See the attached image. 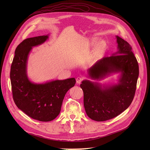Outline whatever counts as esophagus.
<instances>
[{"label":"esophagus","instance_id":"34e87169","mask_svg":"<svg viewBox=\"0 0 150 150\" xmlns=\"http://www.w3.org/2000/svg\"><path fill=\"white\" fill-rule=\"evenodd\" d=\"M83 78L82 77H80V76L77 77V78H76V83H77V84H80V83H81V82L83 81Z\"/></svg>","mask_w":150,"mask_h":150}]
</instances>
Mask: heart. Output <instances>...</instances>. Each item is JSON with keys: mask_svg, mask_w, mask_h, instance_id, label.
<instances>
[{"mask_svg": "<svg viewBox=\"0 0 150 150\" xmlns=\"http://www.w3.org/2000/svg\"><path fill=\"white\" fill-rule=\"evenodd\" d=\"M97 39H92L91 41L88 42V47H92L97 42ZM108 48V44L106 41L101 40L99 41L94 47L92 52L91 59L92 61H96L106 51Z\"/></svg>", "mask_w": 150, "mask_h": 150, "instance_id": "b5f03b06", "label": "heart"}]
</instances>
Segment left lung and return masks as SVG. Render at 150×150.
<instances>
[{"mask_svg": "<svg viewBox=\"0 0 150 150\" xmlns=\"http://www.w3.org/2000/svg\"><path fill=\"white\" fill-rule=\"evenodd\" d=\"M116 38L118 51L97 61L88 70V75L98 80L110 74L120 72L119 83L102 88L98 83L84 80L80 84L86 112L97 122L113 119L123 112L132 103L136 90L139 74L137 59L130 44L119 36Z\"/></svg>", "mask_w": 150, "mask_h": 150, "instance_id": "left-lung-1", "label": "left lung"}]
</instances>
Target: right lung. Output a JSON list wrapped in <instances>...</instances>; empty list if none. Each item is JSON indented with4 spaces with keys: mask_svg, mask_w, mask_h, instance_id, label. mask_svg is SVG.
I'll list each match as a JSON object with an SVG mask.
<instances>
[{
    "mask_svg": "<svg viewBox=\"0 0 150 150\" xmlns=\"http://www.w3.org/2000/svg\"><path fill=\"white\" fill-rule=\"evenodd\" d=\"M48 35L27 38L15 50L10 80L13 100L17 107L30 117L41 122H50L59 114L67 92L74 86V78L54 80L44 84L31 83L27 75L28 56L32 47L41 45Z\"/></svg>",
    "mask_w": 150,
    "mask_h": 150,
    "instance_id": "add662e5",
    "label": "right lung"
}]
</instances>
